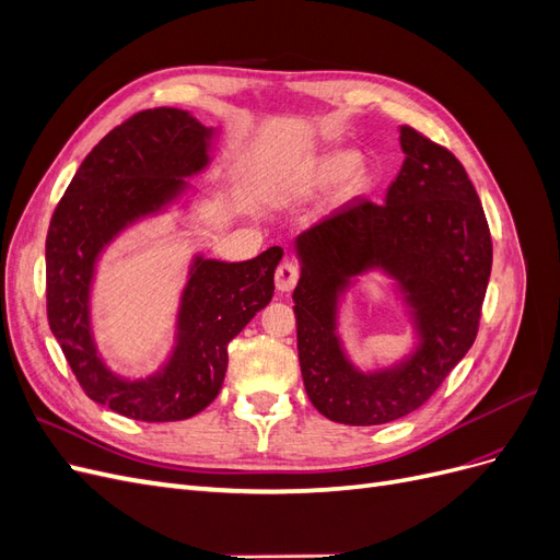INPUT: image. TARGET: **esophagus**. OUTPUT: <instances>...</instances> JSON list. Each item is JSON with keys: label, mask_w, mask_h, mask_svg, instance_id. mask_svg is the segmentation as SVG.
Wrapping results in <instances>:
<instances>
[{"label": "esophagus", "mask_w": 560, "mask_h": 560, "mask_svg": "<svg viewBox=\"0 0 560 560\" xmlns=\"http://www.w3.org/2000/svg\"><path fill=\"white\" fill-rule=\"evenodd\" d=\"M299 266L292 264V261H282L278 268H276V287L280 292H290L294 290V284L299 280Z\"/></svg>", "instance_id": "34e87169"}]
</instances>
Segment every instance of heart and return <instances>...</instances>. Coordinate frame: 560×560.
Instances as JSON below:
<instances>
[{
    "mask_svg": "<svg viewBox=\"0 0 560 560\" xmlns=\"http://www.w3.org/2000/svg\"><path fill=\"white\" fill-rule=\"evenodd\" d=\"M338 182H343L346 198L369 191L371 177L364 167H360V156L354 151H329V154L306 163L276 194L280 198H306L331 189Z\"/></svg>",
    "mask_w": 560,
    "mask_h": 560,
    "instance_id": "1",
    "label": "heart"
}]
</instances>
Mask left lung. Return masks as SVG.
Masks as SVG:
<instances>
[{"mask_svg": "<svg viewBox=\"0 0 560 560\" xmlns=\"http://www.w3.org/2000/svg\"><path fill=\"white\" fill-rule=\"evenodd\" d=\"M385 202L354 198L299 235L296 346L315 409L343 425H383L420 409L471 348L493 266L481 200L463 163L411 126ZM383 267L415 306L421 346L404 365L360 375L332 334L337 294L350 277Z\"/></svg>", "mask_w": 560, "mask_h": 560, "instance_id": "1", "label": "left lung"}]
</instances>
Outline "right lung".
I'll return each mask as SVG.
<instances>
[{
	"label": "right lung",
	"instance_id": "add662e5",
	"mask_svg": "<svg viewBox=\"0 0 560 560\" xmlns=\"http://www.w3.org/2000/svg\"><path fill=\"white\" fill-rule=\"evenodd\" d=\"M212 130L175 107L132 114L83 159L50 217L46 235V315L67 364L93 401L132 420L171 422L200 413L219 395L229 343L273 299L280 247L226 264L196 257L182 296L177 346L156 376L126 381L103 364L89 322L97 254L135 219L184 191L208 165Z\"/></svg>",
	"mask_w": 560,
	"mask_h": 560
}]
</instances>
